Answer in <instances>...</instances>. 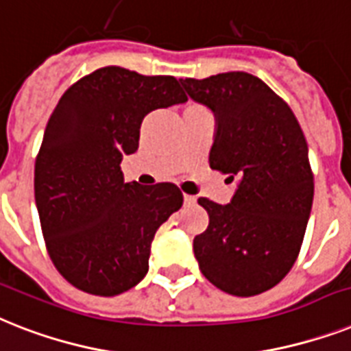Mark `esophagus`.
I'll list each match as a JSON object with an SVG mask.
<instances>
[{
  "instance_id": "1",
  "label": "esophagus",
  "mask_w": 351,
  "mask_h": 351,
  "mask_svg": "<svg viewBox=\"0 0 351 351\" xmlns=\"http://www.w3.org/2000/svg\"><path fill=\"white\" fill-rule=\"evenodd\" d=\"M184 202H185V205H195L196 204V196L184 195Z\"/></svg>"
}]
</instances>
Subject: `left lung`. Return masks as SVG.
I'll return each mask as SVG.
<instances>
[{
	"label": "left lung",
	"instance_id": "left-lung-1",
	"mask_svg": "<svg viewBox=\"0 0 351 351\" xmlns=\"http://www.w3.org/2000/svg\"><path fill=\"white\" fill-rule=\"evenodd\" d=\"M180 82L215 113L210 167L238 182L230 204L198 200L209 215V227L193 241L202 274L227 294H261L292 269L312 210L303 130L289 104L250 73Z\"/></svg>",
	"mask_w": 351,
	"mask_h": 351
}]
</instances>
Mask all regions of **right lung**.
I'll return each instance as SVG.
<instances>
[{
    "mask_svg": "<svg viewBox=\"0 0 351 351\" xmlns=\"http://www.w3.org/2000/svg\"><path fill=\"white\" fill-rule=\"evenodd\" d=\"M187 101L171 75L99 68L68 88L45 130L34 191L48 254L61 276L93 295H117L149 269L156 229L184 204L175 184L124 182L153 110Z\"/></svg>",
    "mask_w": 351,
    "mask_h": 351,
    "instance_id": "right-lung-1",
    "label": "right lung"
}]
</instances>
